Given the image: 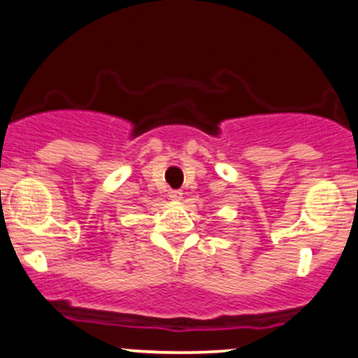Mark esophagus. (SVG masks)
<instances>
[{"mask_svg": "<svg viewBox=\"0 0 358 358\" xmlns=\"http://www.w3.org/2000/svg\"><path fill=\"white\" fill-rule=\"evenodd\" d=\"M169 199L178 202L182 199V192H180V190H171V192H169Z\"/></svg>", "mask_w": 358, "mask_h": 358, "instance_id": "1", "label": "esophagus"}]
</instances>
